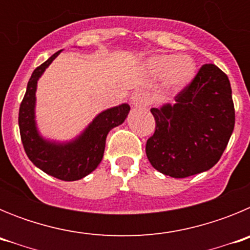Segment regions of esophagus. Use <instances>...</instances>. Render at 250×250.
Returning <instances> with one entry per match:
<instances>
[{
	"label": "esophagus",
	"mask_w": 250,
	"mask_h": 250,
	"mask_svg": "<svg viewBox=\"0 0 250 250\" xmlns=\"http://www.w3.org/2000/svg\"><path fill=\"white\" fill-rule=\"evenodd\" d=\"M150 104L149 96L144 91H135L131 95V105L134 107H145Z\"/></svg>",
	"instance_id": "34e87169"
}]
</instances>
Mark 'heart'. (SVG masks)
Masks as SVG:
<instances>
[{
	"mask_svg": "<svg viewBox=\"0 0 250 250\" xmlns=\"http://www.w3.org/2000/svg\"><path fill=\"white\" fill-rule=\"evenodd\" d=\"M149 70L155 76H167L170 89L180 90L191 83L195 76L196 66L190 56L159 55L147 62Z\"/></svg>",
	"mask_w": 250,
	"mask_h": 250,
	"instance_id": "b5f03b06",
	"label": "heart"
}]
</instances>
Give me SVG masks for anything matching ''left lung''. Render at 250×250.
I'll return each instance as SVG.
<instances>
[{
	"label": "left lung",
	"instance_id": "1",
	"mask_svg": "<svg viewBox=\"0 0 250 250\" xmlns=\"http://www.w3.org/2000/svg\"><path fill=\"white\" fill-rule=\"evenodd\" d=\"M155 132L146 141L150 164L164 175L188 178L219 161L235 124L228 76L213 63L200 67L175 104L152 107Z\"/></svg>",
	"mask_w": 250,
	"mask_h": 250
}]
</instances>
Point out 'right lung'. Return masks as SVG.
I'll return each instance as SVG.
<instances>
[{
    "mask_svg": "<svg viewBox=\"0 0 250 250\" xmlns=\"http://www.w3.org/2000/svg\"><path fill=\"white\" fill-rule=\"evenodd\" d=\"M57 51L47 61L35 68L27 83L19 112L20 134L23 149L39 169L54 178L75 182L92 173L100 164L105 150L106 136L110 130L119 126L130 111L127 104L115 106L99 114L81 135L70 143H55L45 140L40 135L35 121L37 81L57 57Z\"/></svg>",
    "mask_w": 250,
    "mask_h": 250,
    "instance_id": "right-lung-1",
    "label": "right lung"
}]
</instances>
